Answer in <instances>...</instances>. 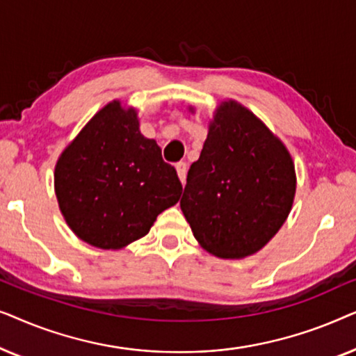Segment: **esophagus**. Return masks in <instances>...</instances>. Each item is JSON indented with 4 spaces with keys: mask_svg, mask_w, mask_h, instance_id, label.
Returning a JSON list of instances; mask_svg holds the SVG:
<instances>
[{
    "mask_svg": "<svg viewBox=\"0 0 356 356\" xmlns=\"http://www.w3.org/2000/svg\"><path fill=\"white\" fill-rule=\"evenodd\" d=\"M186 170H188V167H186V163H184V162L177 163L178 178H179V181H181L183 184H184V181H186Z\"/></svg>",
    "mask_w": 356,
    "mask_h": 356,
    "instance_id": "34e87169",
    "label": "esophagus"
}]
</instances>
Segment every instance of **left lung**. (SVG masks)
Masks as SVG:
<instances>
[{
	"instance_id": "8db88e82",
	"label": "left lung",
	"mask_w": 356,
	"mask_h": 356,
	"mask_svg": "<svg viewBox=\"0 0 356 356\" xmlns=\"http://www.w3.org/2000/svg\"><path fill=\"white\" fill-rule=\"evenodd\" d=\"M295 191V163L285 144L246 106L223 100L201 157L189 168L179 207L204 250L243 259L280 230Z\"/></svg>"
}]
</instances>
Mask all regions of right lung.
Masks as SVG:
<instances>
[{"mask_svg": "<svg viewBox=\"0 0 356 356\" xmlns=\"http://www.w3.org/2000/svg\"><path fill=\"white\" fill-rule=\"evenodd\" d=\"M183 186L154 139L139 131L138 110L106 104L67 144L55 167V193L67 227L100 250L145 236Z\"/></svg>", "mask_w": 356, "mask_h": 356, "instance_id": "1", "label": "right lung"}]
</instances>
